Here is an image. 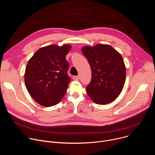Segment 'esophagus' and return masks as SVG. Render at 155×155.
<instances>
[{
    "instance_id": "esophagus-1",
    "label": "esophagus",
    "mask_w": 155,
    "mask_h": 155,
    "mask_svg": "<svg viewBox=\"0 0 155 155\" xmlns=\"http://www.w3.org/2000/svg\"><path fill=\"white\" fill-rule=\"evenodd\" d=\"M73 78L75 80H79V76H74Z\"/></svg>"
}]
</instances>
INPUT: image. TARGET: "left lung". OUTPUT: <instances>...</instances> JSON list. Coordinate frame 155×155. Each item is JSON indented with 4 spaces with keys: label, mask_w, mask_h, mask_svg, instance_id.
I'll return each mask as SVG.
<instances>
[{
    "label": "left lung",
    "mask_w": 155,
    "mask_h": 155,
    "mask_svg": "<svg viewBox=\"0 0 155 155\" xmlns=\"http://www.w3.org/2000/svg\"><path fill=\"white\" fill-rule=\"evenodd\" d=\"M81 51L92 72L86 93L97 104L113 102L121 93L126 80V70L121 55L110 45L103 44L83 47Z\"/></svg>",
    "instance_id": "1"
}]
</instances>
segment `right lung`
Segmentation results:
<instances>
[{
    "instance_id": "right-lung-1",
    "label": "right lung",
    "mask_w": 155,
    "mask_h": 155,
    "mask_svg": "<svg viewBox=\"0 0 155 155\" xmlns=\"http://www.w3.org/2000/svg\"><path fill=\"white\" fill-rule=\"evenodd\" d=\"M71 49L69 45L61 47L51 45L40 48L29 59L25 84L30 95L40 105H55L66 93L71 78L65 56Z\"/></svg>"
}]
</instances>
